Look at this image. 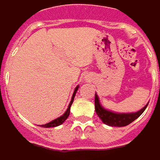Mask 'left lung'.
Listing matches in <instances>:
<instances>
[{"instance_id":"8db88e82","label":"left lung","mask_w":160,"mask_h":160,"mask_svg":"<svg viewBox=\"0 0 160 160\" xmlns=\"http://www.w3.org/2000/svg\"><path fill=\"white\" fill-rule=\"evenodd\" d=\"M95 112L97 113V115L100 117V119L107 125L110 126H125L128 125L129 123L134 122L137 118H138L143 112L146 110L148 104L137 112H132V113H115L112 112H110L105 110L99 102V98L97 94L95 93Z\"/></svg>"}]
</instances>
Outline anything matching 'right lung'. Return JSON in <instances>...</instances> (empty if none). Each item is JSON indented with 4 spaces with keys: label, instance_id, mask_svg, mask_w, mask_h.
Returning a JSON list of instances; mask_svg holds the SVG:
<instances>
[{
    "label": "right lung",
    "instance_id": "right-lung-1",
    "mask_svg": "<svg viewBox=\"0 0 160 160\" xmlns=\"http://www.w3.org/2000/svg\"><path fill=\"white\" fill-rule=\"evenodd\" d=\"M78 89H79V86H77V87H76V89H75V91H74V93H73V95H72L71 101H70V102H69V105H68V109H67V111H66L65 113H64L62 116H60V117H58V118H57V119L53 120V121H52V122H50V123H46V124H43V125H41V126H43V127H46V128H48V127H55V126L60 125L61 123H63L64 122H65L66 120H67V118H68V115H69L70 106H71V104H72V102H73L74 97H75V94H76V92H77Z\"/></svg>",
    "mask_w": 160,
    "mask_h": 160
}]
</instances>
